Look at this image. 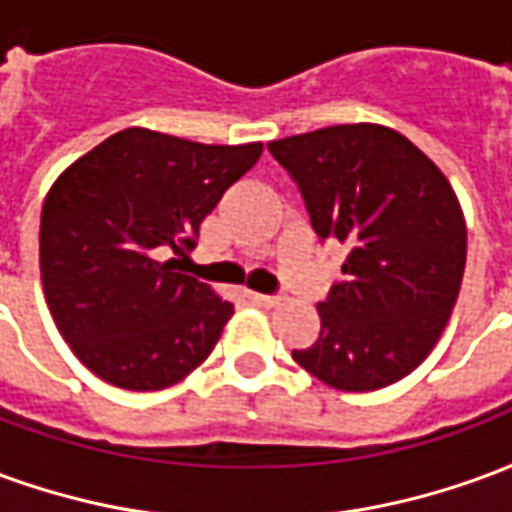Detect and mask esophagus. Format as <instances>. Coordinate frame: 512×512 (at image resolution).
<instances>
[{
  "label": "esophagus",
  "instance_id": "esophagus-1",
  "mask_svg": "<svg viewBox=\"0 0 512 512\" xmlns=\"http://www.w3.org/2000/svg\"><path fill=\"white\" fill-rule=\"evenodd\" d=\"M246 296L255 301V304H260V307H277V304H279V296H266V293H252V290H249Z\"/></svg>",
  "mask_w": 512,
  "mask_h": 512
}]
</instances>
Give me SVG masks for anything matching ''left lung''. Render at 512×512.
I'll return each instance as SVG.
<instances>
[{
    "label": "left lung",
    "mask_w": 512,
    "mask_h": 512,
    "mask_svg": "<svg viewBox=\"0 0 512 512\" xmlns=\"http://www.w3.org/2000/svg\"><path fill=\"white\" fill-rule=\"evenodd\" d=\"M296 180L312 230L348 249L318 304L321 334L293 359L323 384L373 392L406 378L450 321L466 222L450 180L414 142L376 123L268 142Z\"/></svg>",
    "instance_id": "1"
}]
</instances>
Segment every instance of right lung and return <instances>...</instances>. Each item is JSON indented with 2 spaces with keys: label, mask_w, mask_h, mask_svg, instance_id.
I'll return each instance as SVG.
<instances>
[{
  "label": "right lung",
  "mask_w": 512,
  "mask_h": 512,
  "mask_svg": "<svg viewBox=\"0 0 512 512\" xmlns=\"http://www.w3.org/2000/svg\"><path fill=\"white\" fill-rule=\"evenodd\" d=\"M263 153L150 128L117 131L54 180L40 213V279L51 318L87 370L156 392L200 367L233 315L180 274L200 224Z\"/></svg>",
  "instance_id": "right-lung-1"
}]
</instances>
